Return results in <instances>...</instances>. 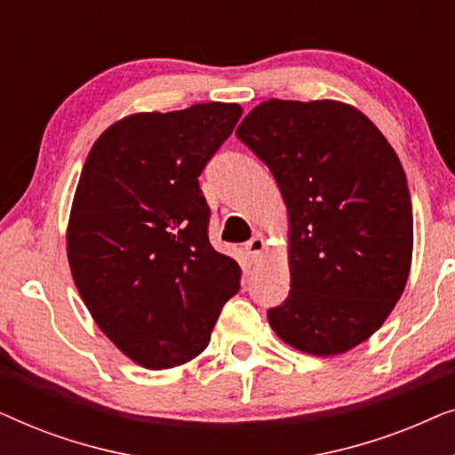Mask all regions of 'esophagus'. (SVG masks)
<instances>
[{
  "label": "esophagus",
  "instance_id": "esophagus-1",
  "mask_svg": "<svg viewBox=\"0 0 455 455\" xmlns=\"http://www.w3.org/2000/svg\"><path fill=\"white\" fill-rule=\"evenodd\" d=\"M263 248H265V242H263V238H260V235H252V238L246 242V252L252 260H257L260 257Z\"/></svg>",
  "mask_w": 455,
  "mask_h": 455
}]
</instances>
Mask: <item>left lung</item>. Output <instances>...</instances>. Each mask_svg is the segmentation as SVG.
<instances>
[{
	"label": "left lung",
	"instance_id": "8db88e82",
	"mask_svg": "<svg viewBox=\"0 0 455 455\" xmlns=\"http://www.w3.org/2000/svg\"><path fill=\"white\" fill-rule=\"evenodd\" d=\"M235 136L269 167L290 221V294L273 331L315 356L344 354L383 325L412 263L406 173L379 128L339 101L257 105Z\"/></svg>",
	"mask_w": 455,
	"mask_h": 455
}]
</instances>
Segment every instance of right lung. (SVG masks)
I'll return each instance as SVG.
<instances>
[{"instance_id":"1","label":"right lung","mask_w":455,"mask_h":455,"mask_svg":"<svg viewBox=\"0 0 455 455\" xmlns=\"http://www.w3.org/2000/svg\"><path fill=\"white\" fill-rule=\"evenodd\" d=\"M240 116L238 103L128 116L84 161L66 234L74 283L99 329L145 369L198 356L240 290V265L211 246L198 186Z\"/></svg>"}]
</instances>
